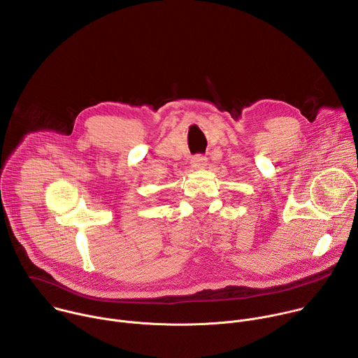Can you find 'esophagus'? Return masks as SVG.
<instances>
[{
  "instance_id": "1",
  "label": "esophagus",
  "mask_w": 358,
  "mask_h": 358,
  "mask_svg": "<svg viewBox=\"0 0 358 358\" xmlns=\"http://www.w3.org/2000/svg\"><path fill=\"white\" fill-rule=\"evenodd\" d=\"M207 163V157L206 156H202V155H195V156H192L191 157V166L192 167H202L203 164Z\"/></svg>"
}]
</instances>
